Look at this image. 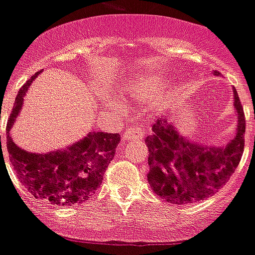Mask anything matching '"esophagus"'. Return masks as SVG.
<instances>
[{
	"mask_svg": "<svg viewBox=\"0 0 255 255\" xmlns=\"http://www.w3.org/2000/svg\"><path fill=\"white\" fill-rule=\"evenodd\" d=\"M124 139H135V138H142L143 137V130L141 126L131 125L125 130V133L122 134Z\"/></svg>",
	"mask_w": 255,
	"mask_h": 255,
	"instance_id": "esophagus-1",
	"label": "esophagus"
}]
</instances>
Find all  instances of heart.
I'll return each mask as SVG.
<instances>
[{"label":"heart","mask_w":255,"mask_h":255,"mask_svg":"<svg viewBox=\"0 0 255 255\" xmlns=\"http://www.w3.org/2000/svg\"><path fill=\"white\" fill-rule=\"evenodd\" d=\"M155 89L151 88V86H147V85H143L141 88L138 89V93L141 94L142 97H151L154 94Z\"/></svg>","instance_id":"obj_1"}]
</instances>
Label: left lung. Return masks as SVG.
<instances>
[{
  "instance_id": "left-lung-1",
  "label": "left lung",
  "mask_w": 255,
  "mask_h": 255,
  "mask_svg": "<svg viewBox=\"0 0 255 255\" xmlns=\"http://www.w3.org/2000/svg\"><path fill=\"white\" fill-rule=\"evenodd\" d=\"M214 74H218L217 70ZM238 129L225 147H209L186 141L167 118H158L145 138L149 147L147 182L157 195L175 205L212 197L236 171L245 149L244 108L234 89Z\"/></svg>"
}]
</instances>
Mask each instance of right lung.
<instances>
[{"label": "right lung", "mask_w": 255, "mask_h": 255, "mask_svg": "<svg viewBox=\"0 0 255 255\" xmlns=\"http://www.w3.org/2000/svg\"><path fill=\"white\" fill-rule=\"evenodd\" d=\"M37 74L19 89L7 120V131L21 110L23 94ZM120 141L121 137L117 133L93 131L68 149L49 154H31L19 149L11 141L10 134H6L9 159L19 182L37 199L58 206L82 205L92 198L102 183V174L113 159Z\"/></svg>", "instance_id": "1"}]
</instances>
